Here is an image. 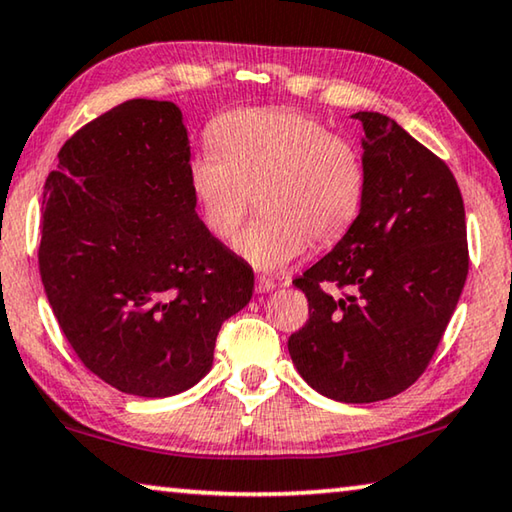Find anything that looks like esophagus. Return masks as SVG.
I'll return each mask as SVG.
<instances>
[{"label": "esophagus", "mask_w": 512, "mask_h": 512, "mask_svg": "<svg viewBox=\"0 0 512 512\" xmlns=\"http://www.w3.org/2000/svg\"><path fill=\"white\" fill-rule=\"evenodd\" d=\"M277 288V281L274 279H270V277H258L256 279V293H270V290H274Z\"/></svg>", "instance_id": "obj_1"}]
</instances>
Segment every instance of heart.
I'll return each mask as SVG.
<instances>
[{
  "instance_id": "heart-1",
  "label": "heart",
  "mask_w": 512,
  "mask_h": 512,
  "mask_svg": "<svg viewBox=\"0 0 512 512\" xmlns=\"http://www.w3.org/2000/svg\"><path fill=\"white\" fill-rule=\"evenodd\" d=\"M208 141L210 148L187 162L201 224L215 240H231L254 194L261 215L235 249L258 270H281L309 245H336L364 210V153L316 116L283 107L231 109L210 121Z\"/></svg>"
}]
</instances>
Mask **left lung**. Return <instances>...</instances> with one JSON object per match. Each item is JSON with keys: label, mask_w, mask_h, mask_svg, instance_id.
<instances>
[{"label": "left lung", "mask_w": 512, "mask_h": 512, "mask_svg": "<svg viewBox=\"0 0 512 512\" xmlns=\"http://www.w3.org/2000/svg\"><path fill=\"white\" fill-rule=\"evenodd\" d=\"M364 125L368 194L350 233L293 283L309 318L288 352L341 403H375L419 380L469 272L465 203L451 169L377 112Z\"/></svg>", "instance_id": "8db88e82"}]
</instances>
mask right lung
Segmentation results:
<instances>
[{
	"mask_svg": "<svg viewBox=\"0 0 512 512\" xmlns=\"http://www.w3.org/2000/svg\"><path fill=\"white\" fill-rule=\"evenodd\" d=\"M57 157L38 270L70 348L132 396L194 387L224 320L251 300L254 272L196 215L183 114L167 100H125Z\"/></svg>",
	"mask_w": 512,
	"mask_h": 512,
	"instance_id": "add662e5",
	"label": "right lung"
}]
</instances>
